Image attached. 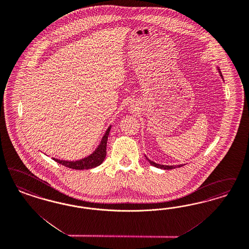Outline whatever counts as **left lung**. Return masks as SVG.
I'll list each match as a JSON object with an SVG mask.
<instances>
[{
    "label": "left lung",
    "mask_w": 249,
    "mask_h": 249,
    "mask_svg": "<svg viewBox=\"0 0 249 249\" xmlns=\"http://www.w3.org/2000/svg\"><path fill=\"white\" fill-rule=\"evenodd\" d=\"M219 70V69H218ZM219 72H220V74H221V76L223 77V74H222V72H221V71L219 70ZM149 162L150 163L152 164V165H154L155 167H157V168H161V169H165V170H169V169H173V168H176L177 166H173V165H163V164H158V163H154V162H152V161H150L149 160ZM178 167H180V166H183V164H181V165H178Z\"/></svg>",
    "instance_id": "obj_1"
}]
</instances>
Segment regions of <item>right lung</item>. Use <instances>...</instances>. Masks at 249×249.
Here are the masks:
<instances>
[{"label": "right lung", "mask_w": 249, "mask_h": 249, "mask_svg": "<svg viewBox=\"0 0 249 249\" xmlns=\"http://www.w3.org/2000/svg\"><path fill=\"white\" fill-rule=\"evenodd\" d=\"M110 128L111 127H109L106 131L103 139L101 141V143L94 151V154L89 155L88 157L84 158L82 160H79V161H75V162L63 161V160H59V159H55V158H53V160L66 167L71 168V169H77V170L91 169V168H94V167L100 165L101 163H103V161L106 158V155H107V137H108V134L110 131Z\"/></svg>", "instance_id": "add662e5"}]
</instances>
